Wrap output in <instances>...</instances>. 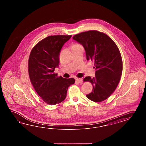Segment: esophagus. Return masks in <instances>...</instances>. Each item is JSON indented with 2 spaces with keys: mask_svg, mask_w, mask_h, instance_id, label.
I'll use <instances>...</instances> for the list:
<instances>
[{
  "mask_svg": "<svg viewBox=\"0 0 146 146\" xmlns=\"http://www.w3.org/2000/svg\"><path fill=\"white\" fill-rule=\"evenodd\" d=\"M75 80H76V82H78V83H83V80H82V78H76Z\"/></svg>",
  "mask_w": 146,
  "mask_h": 146,
  "instance_id": "1",
  "label": "esophagus"
}]
</instances>
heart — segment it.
<instances>
[{
  "label": "heart",
  "instance_id": "b5f03b06",
  "mask_svg": "<svg viewBox=\"0 0 146 146\" xmlns=\"http://www.w3.org/2000/svg\"><path fill=\"white\" fill-rule=\"evenodd\" d=\"M80 45V44H75L73 46H76V45Z\"/></svg>",
  "mask_w": 146,
  "mask_h": 146
}]
</instances>
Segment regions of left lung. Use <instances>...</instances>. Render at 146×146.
<instances>
[{"label": "left lung", "mask_w": 146, "mask_h": 146, "mask_svg": "<svg viewBox=\"0 0 146 146\" xmlns=\"http://www.w3.org/2000/svg\"><path fill=\"white\" fill-rule=\"evenodd\" d=\"M73 39L84 47L86 60L94 62L95 77L83 80L93 86L92 92L86 97L94 102L103 101L113 93L121 78L122 60L119 50L109 36L97 31L79 33Z\"/></svg>", "instance_id": "obj_1"}]
</instances>
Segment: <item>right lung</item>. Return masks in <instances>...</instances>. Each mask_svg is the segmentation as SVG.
Instances as JSON below:
<instances>
[{"label": "right lung", "instance_id": "1", "mask_svg": "<svg viewBox=\"0 0 146 146\" xmlns=\"http://www.w3.org/2000/svg\"><path fill=\"white\" fill-rule=\"evenodd\" d=\"M72 35L49 36L33 48L29 60V73L36 92L50 105L60 103L65 99L68 88L74 78H65L54 73L58 67L60 50Z\"/></svg>", "mask_w": 146, "mask_h": 146}]
</instances>
